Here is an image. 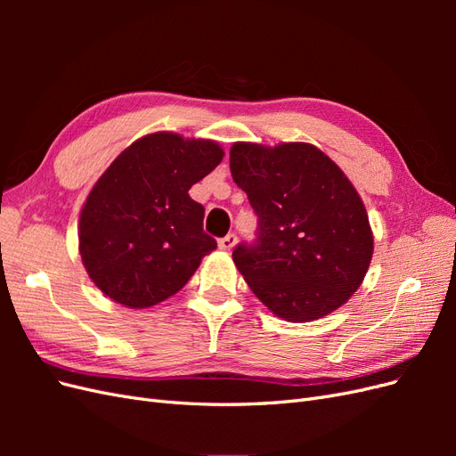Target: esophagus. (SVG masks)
I'll return each mask as SVG.
<instances>
[{"instance_id":"1","label":"esophagus","mask_w":456,"mask_h":456,"mask_svg":"<svg viewBox=\"0 0 456 456\" xmlns=\"http://www.w3.org/2000/svg\"><path fill=\"white\" fill-rule=\"evenodd\" d=\"M236 241H238L236 233H228V236L218 240V247H220V249H223V251H232L233 245H236Z\"/></svg>"}]
</instances>
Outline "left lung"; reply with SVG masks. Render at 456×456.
I'll return each instance as SVG.
<instances>
[{
	"label": "left lung",
	"instance_id": "obj_1",
	"mask_svg": "<svg viewBox=\"0 0 456 456\" xmlns=\"http://www.w3.org/2000/svg\"><path fill=\"white\" fill-rule=\"evenodd\" d=\"M230 171L258 216L256 241L232 258L262 305L293 323L340 308L372 258L369 216L348 176L308 142H236Z\"/></svg>",
	"mask_w": 456,
	"mask_h": 456
}]
</instances>
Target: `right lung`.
<instances>
[{
	"mask_svg": "<svg viewBox=\"0 0 456 456\" xmlns=\"http://www.w3.org/2000/svg\"><path fill=\"white\" fill-rule=\"evenodd\" d=\"M215 141L151 133L96 181L79 215V255L93 283L127 308L173 297L216 249L188 190L223 161Z\"/></svg>",
	"mask_w": 456,
	"mask_h": 456,
	"instance_id": "1",
	"label": "right lung"
}]
</instances>
